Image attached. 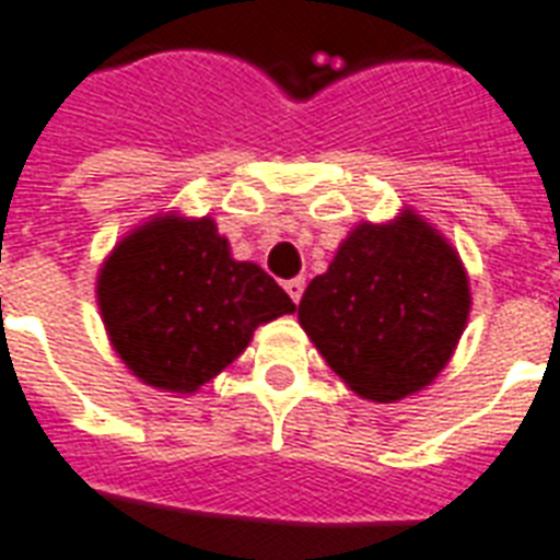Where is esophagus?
<instances>
[{"instance_id":"1","label":"esophagus","mask_w":560,"mask_h":560,"mask_svg":"<svg viewBox=\"0 0 560 560\" xmlns=\"http://www.w3.org/2000/svg\"><path fill=\"white\" fill-rule=\"evenodd\" d=\"M284 290H288V296L293 299V302H299V299H302V293H305V279L284 281Z\"/></svg>"}]
</instances>
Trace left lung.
Instances as JSON below:
<instances>
[{"label":"left lung","mask_w":560,"mask_h":560,"mask_svg":"<svg viewBox=\"0 0 560 560\" xmlns=\"http://www.w3.org/2000/svg\"><path fill=\"white\" fill-rule=\"evenodd\" d=\"M467 314L458 255L411 211L390 225H358L299 302V323L326 364L373 402L432 382Z\"/></svg>","instance_id":"left-lung-1"}]
</instances>
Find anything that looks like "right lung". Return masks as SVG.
Listing matches in <instances>:
<instances>
[{"mask_svg":"<svg viewBox=\"0 0 560 560\" xmlns=\"http://www.w3.org/2000/svg\"><path fill=\"white\" fill-rule=\"evenodd\" d=\"M96 293L128 370L173 394H194L249 347L261 323L296 311L258 264L234 261L208 217L140 225L110 252Z\"/></svg>","mask_w":560,"mask_h":560,"instance_id":"1","label":"right lung"}]
</instances>
